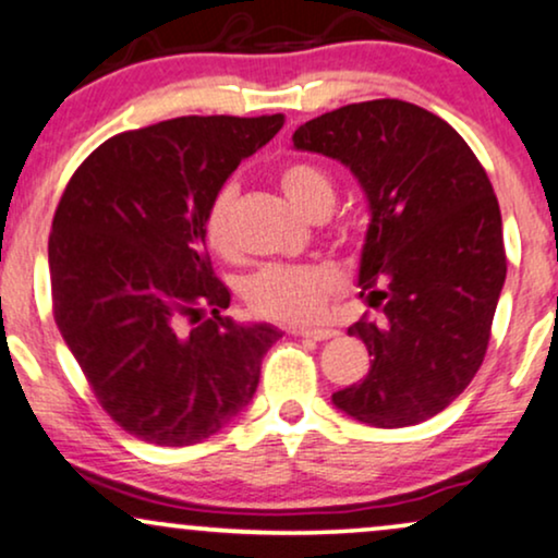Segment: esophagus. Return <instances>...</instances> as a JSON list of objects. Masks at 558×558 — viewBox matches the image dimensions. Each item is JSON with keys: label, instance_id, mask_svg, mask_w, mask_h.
<instances>
[{"label": "esophagus", "instance_id": "obj_1", "mask_svg": "<svg viewBox=\"0 0 558 558\" xmlns=\"http://www.w3.org/2000/svg\"><path fill=\"white\" fill-rule=\"evenodd\" d=\"M292 333L313 341H328L333 336H339V331H333V328H292Z\"/></svg>", "mask_w": 558, "mask_h": 558}]
</instances>
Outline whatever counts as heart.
Instances as JSON below:
<instances>
[{
	"label": "heart",
	"mask_w": 558,
	"mask_h": 558,
	"mask_svg": "<svg viewBox=\"0 0 558 558\" xmlns=\"http://www.w3.org/2000/svg\"><path fill=\"white\" fill-rule=\"evenodd\" d=\"M279 189L284 191L294 209L307 217L326 215L333 204L331 175L320 165L307 160L281 165ZM235 196V183L219 185L204 217L206 243L219 256H230L235 247V240H232ZM339 284V271L328 264H271L245 281V302L253 313L266 320L307 323L318 318Z\"/></svg>",
	"instance_id": "obj_1"
}]
</instances>
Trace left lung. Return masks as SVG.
Returning a JSON list of instances; mask_svg holds the SVG:
<instances>
[{
	"mask_svg": "<svg viewBox=\"0 0 558 558\" xmlns=\"http://www.w3.org/2000/svg\"><path fill=\"white\" fill-rule=\"evenodd\" d=\"M305 153L352 170L369 204L360 258L369 373L336 390L343 414L411 426L469 388L489 347L507 277L499 202L489 175L450 123L405 100H367L302 123Z\"/></svg>",
	"mask_w": 558,
	"mask_h": 558,
	"instance_id": "1",
	"label": "left lung"
}]
</instances>
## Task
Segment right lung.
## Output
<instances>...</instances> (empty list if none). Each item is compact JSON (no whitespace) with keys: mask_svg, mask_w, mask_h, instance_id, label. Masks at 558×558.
<instances>
[{"mask_svg":"<svg viewBox=\"0 0 558 558\" xmlns=\"http://www.w3.org/2000/svg\"><path fill=\"white\" fill-rule=\"evenodd\" d=\"M281 126V113L183 116L116 134L61 194L48 238L53 318L106 414L142 442H202L256 393L281 333L222 315L230 292L204 217ZM183 317L199 326L183 335Z\"/></svg>","mask_w":558,"mask_h":558,"instance_id":"right-lung-1","label":"right lung"}]
</instances>
